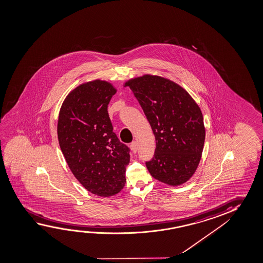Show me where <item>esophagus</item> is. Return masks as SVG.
Here are the masks:
<instances>
[{"mask_svg":"<svg viewBox=\"0 0 263 263\" xmlns=\"http://www.w3.org/2000/svg\"><path fill=\"white\" fill-rule=\"evenodd\" d=\"M130 148H132V150H133L134 153H136L138 149L137 142H135V141H134V142H132V144H130Z\"/></svg>","mask_w":263,"mask_h":263,"instance_id":"34e87169","label":"esophagus"}]
</instances>
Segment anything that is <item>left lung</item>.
<instances>
[{
  "label": "left lung",
  "instance_id": "8db88e82",
  "mask_svg": "<svg viewBox=\"0 0 263 263\" xmlns=\"http://www.w3.org/2000/svg\"><path fill=\"white\" fill-rule=\"evenodd\" d=\"M156 140L151 175L177 186L192 177L200 163L205 129L199 106L184 88L166 78L145 74L127 80Z\"/></svg>",
  "mask_w": 263,
  "mask_h": 263
}]
</instances>
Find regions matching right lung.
Instances as JSON below:
<instances>
[{"mask_svg":"<svg viewBox=\"0 0 263 263\" xmlns=\"http://www.w3.org/2000/svg\"><path fill=\"white\" fill-rule=\"evenodd\" d=\"M117 89L94 80L72 89L58 121L59 146L72 174L88 192L111 196L124 187L129 148L113 133L108 105Z\"/></svg>","mask_w":263,"mask_h":263,"instance_id":"right-lung-1","label":"right lung"}]
</instances>
